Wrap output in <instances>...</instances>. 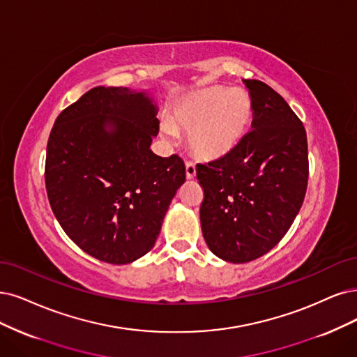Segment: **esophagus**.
Instances as JSON below:
<instances>
[{"mask_svg":"<svg viewBox=\"0 0 357 357\" xmlns=\"http://www.w3.org/2000/svg\"><path fill=\"white\" fill-rule=\"evenodd\" d=\"M185 174H187V179H194L195 178V163L194 162H187L185 163Z\"/></svg>","mask_w":357,"mask_h":357,"instance_id":"esophagus-1","label":"esophagus"}]
</instances>
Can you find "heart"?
<instances>
[{
    "mask_svg": "<svg viewBox=\"0 0 357 357\" xmlns=\"http://www.w3.org/2000/svg\"><path fill=\"white\" fill-rule=\"evenodd\" d=\"M252 101L243 91L210 88L183 98L172 112L163 134H188L191 150L203 158H219L238 147L252 122Z\"/></svg>",
    "mask_w": 357,
    "mask_h": 357,
    "instance_id": "1",
    "label": "heart"
}]
</instances>
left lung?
<instances>
[{
    "label": "left lung",
    "instance_id": "obj_1",
    "mask_svg": "<svg viewBox=\"0 0 357 357\" xmlns=\"http://www.w3.org/2000/svg\"><path fill=\"white\" fill-rule=\"evenodd\" d=\"M243 82L252 98L253 129L229 154L197 165L204 191L203 236L212 253L231 263L259 259L282 240L309 179L306 129L297 114L265 82Z\"/></svg>",
    "mask_w": 357,
    "mask_h": 357
}]
</instances>
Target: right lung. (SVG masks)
Masks as SVG:
<instances>
[{
  "instance_id": "1",
  "label": "right lung",
  "mask_w": 357,
  "mask_h": 357,
  "mask_svg": "<svg viewBox=\"0 0 357 357\" xmlns=\"http://www.w3.org/2000/svg\"><path fill=\"white\" fill-rule=\"evenodd\" d=\"M157 107L145 92L92 88L56 119L45 188L63 231L85 253L126 265L149 253L185 182L178 154L155 155Z\"/></svg>"
}]
</instances>
